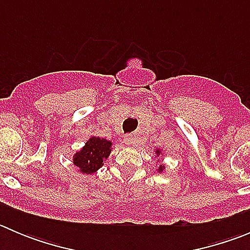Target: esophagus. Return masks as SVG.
Instances as JSON below:
<instances>
[{
	"instance_id": "1",
	"label": "esophagus",
	"mask_w": 250,
	"mask_h": 250,
	"mask_svg": "<svg viewBox=\"0 0 250 250\" xmlns=\"http://www.w3.org/2000/svg\"><path fill=\"white\" fill-rule=\"evenodd\" d=\"M125 143L129 146L135 145V137L133 134H127L125 137Z\"/></svg>"
}]
</instances>
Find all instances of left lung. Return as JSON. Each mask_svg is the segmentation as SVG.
I'll return each instance as SVG.
<instances>
[{"label": "left lung", "instance_id": "8db88e82", "mask_svg": "<svg viewBox=\"0 0 250 250\" xmlns=\"http://www.w3.org/2000/svg\"><path fill=\"white\" fill-rule=\"evenodd\" d=\"M156 155H157V156H160V155H162V151H161V150H156ZM165 166H163V165H161L160 166V167H158V173H162L163 172V170H165Z\"/></svg>", "mask_w": 250, "mask_h": 250}]
</instances>
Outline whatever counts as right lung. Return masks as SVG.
Wrapping results in <instances>:
<instances>
[{"mask_svg":"<svg viewBox=\"0 0 250 250\" xmlns=\"http://www.w3.org/2000/svg\"><path fill=\"white\" fill-rule=\"evenodd\" d=\"M112 143L99 137H92L80 151L74 155V165L81 173L93 174L103 167L110 156Z\"/></svg>","mask_w":250,"mask_h":250,"instance_id":"right-lung-1","label":"right lung"}]
</instances>
